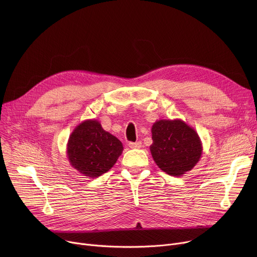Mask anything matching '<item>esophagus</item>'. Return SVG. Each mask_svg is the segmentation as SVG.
<instances>
[{
	"instance_id": "34e87169",
	"label": "esophagus",
	"mask_w": 257,
	"mask_h": 257,
	"mask_svg": "<svg viewBox=\"0 0 257 257\" xmlns=\"http://www.w3.org/2000/svg\"><path fill=\"white\" fill-rule=\"evenodd\" d=\"M129 148L130 149H141L142 148V143L138 142V143H129Z\"/></svg>"
}]
</instances>
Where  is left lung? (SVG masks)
Returning <instances> with one entry per match:
<instances>
[{"instance_id": "8db88e82", "label": "left lung", "mask_w": 257, "mask_h": 257, "mask_svg": "<svg viewBox=\"0 0 257 257\" xmlns=\"http://www.w3.org/2000/svg\"><path fill=\"white\" fill-rule=\"evenodd\" d=\"M152 157L169 176L181 177L199 161L202 144L197 132L181 118L158 119L152 126Z\"/></svg>"}]
</instances>
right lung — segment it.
I'll return each mask as SVG.
<instances>
[{
    "label": "right lung",
    "mask_w": 257,
    "mask_h": 257,
    "mask_svg": "<svg viewBox=\"0 0 257 257\" xmlns=\"http://www.w3.org/2000/svg\"><path fill=\"white\" fill-rule=\"evenodd\" d=\"M123 150L122 143L102 128L99 121L85 119L69 136L67 158L81 176L94 179L108 172Z\"/></svg>",
    "instance_id": "right-lung-1"
}]
</instances>
